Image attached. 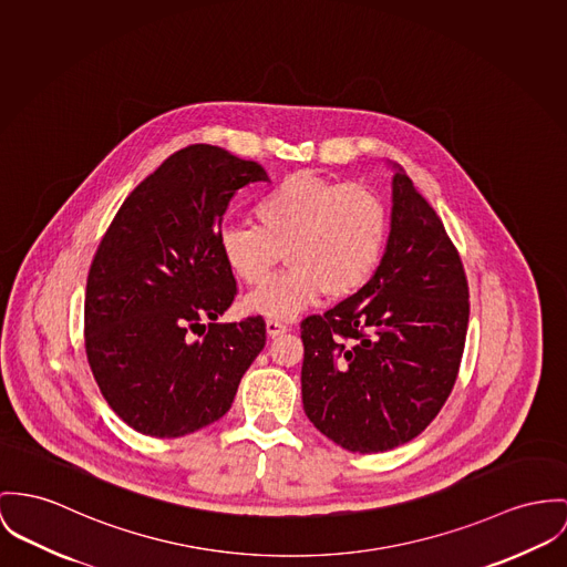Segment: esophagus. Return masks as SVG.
<instances>
[{
    "label": "esophagus",
    "mask_w": 567,
    "mask_h": 567,
    "mask_svg": "<svg viewBox=\"0 0 567 567\" xmlns=\"http://www.w3.org/2000/svg\"><path fill=\"white\" fill-rule=\"evenodd\" d=\"M265 330H267V337L276 339V337H280V334L289 332V326H287V323H282V321H276V319H267Z\"/></svg>",
    "instance_id": "obj_1"
}]
</instances>
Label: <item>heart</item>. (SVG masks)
I'll use <instances>...</instances> for the list:
<instances>
[{"instance_id":"heart-1","label":"heart","mask_w":567,"mask_h":567,"mask_svg":"<svg viewBox=\"0 0 567 567\" xmlns=\"http://www.w3.org/2000/svg\"><path fill=\"white\" fill-rule=\"evenodd\" d=\"M260 224L219 230L221 259L248 287H259L285 252L291 269L244 300V310L287 321L326 293L334 300L360 293L384 259L391 216L367 185L300 171L285 176L255 205Z\"/></svg>"}]
</instances>
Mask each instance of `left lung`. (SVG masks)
<instances>
[{"mask_svg":"<svg viewBox=\"0 0 567 567\" xmlns=\"http://www.w3.org/2000/svg\"><path fill=\"white\" fill-rule=\"evenodd\" d=\"M391 233L371 282L300 326L310 423L353 453L419 436L457 380L468 282L442 219L399 166Z\"/></svg>","mask_w":567,"mask_h":567,"instance_id":"obj_1","label":"left lung"}]
</instances>
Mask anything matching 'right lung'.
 I'll use <instances>...</instances> for the list:
<instances>
[{
    "mask_svg": "<svg viewBox=\"0 0 567 567\" xmlns=\"http://www.w3.org/2000/svg\"><path fill=\"white\" fill-rule=\"evenodd\" d=\"M261 164L212 144L176 151L118 209L87 271V364L110 408L144 436L221 419L265 348L261 315L219 323L237 296L219 252L237 189Z\"/></svg>",
    "mask_w": 567,
    "mask_h": 567,
    "instance_id": "1",
    "label": "right lung"
}]
</instances>
